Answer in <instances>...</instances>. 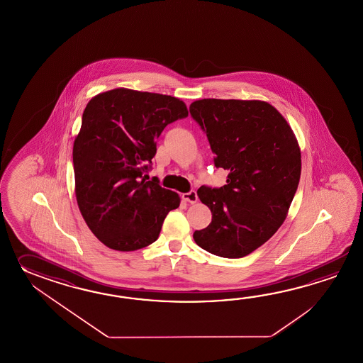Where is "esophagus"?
Instances as JSON below:
<instances>
[{
	"mask_svg": "<svg viewBox=\"0 0 363 363\" xmlns=\"http://www.w3.org/2000/svg\"><path fill=\"white\" fill-rule=\"evenodd\" d=\"M182 197H183V200L189 202V203H196V202H197V193H196V191L183 193Z\"/></svg>",
	"mask_w": 363,
	"mask_h": 363,
	"instance_id": "esophagus-1",
	"label": "esophagus"
}]
</instances>
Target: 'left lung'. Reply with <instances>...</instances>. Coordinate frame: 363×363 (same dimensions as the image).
Returning <instances> with one entry per match:
<instances>
[{
	"instance_id": "obj_1",
	"label": "left lung",
	"mask_w": 363,
	"mask_h": 363,
	"mask_svg": "<svg viewBox=\"0 0 363 363\" xmlns=\"http://www.w3.org/2000/svg\"><path fill=\"white\" fill-rule=\"evenodd\" d=\"M189 111L208 136L216 167L228 171L227 184L197 191L213 219L193 239L211 255L245 257L286 220L301 177L298 143L264 101L203 99Z\"/></svg>"
}]
</instances>
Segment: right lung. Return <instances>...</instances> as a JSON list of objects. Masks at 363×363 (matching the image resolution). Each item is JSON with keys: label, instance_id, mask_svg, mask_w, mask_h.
Returning a JSON list of instances; mask_svg holds the SVG:
<instances>
[{"label": "right lung", "instance_id": "right-lung-1", "mask_svg": "<svg viewBox=\"0 0 363 363\" xmlns=\"http://www.w3.org/2000/svg\"><path fill=\"white\" fill-rule=\"evenodd\" d=\"M188 116L183 101L160 93L116 88L88 102L74 141L77 206L106 247L132 252L158 239L177 192L145 180L164 127Z\"/></svg>", "mask_w": 363, "mask_h": 363}]
</instances>
